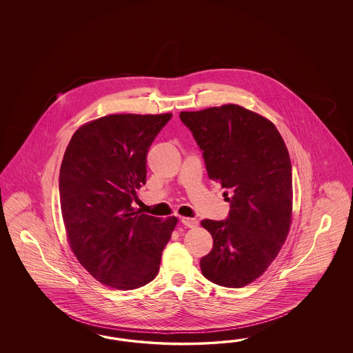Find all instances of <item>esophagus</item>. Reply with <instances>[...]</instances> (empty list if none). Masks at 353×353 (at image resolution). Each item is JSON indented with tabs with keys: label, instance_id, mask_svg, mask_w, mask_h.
Instances as JSON below:
<instances>
[{
	"label": "esophagus",
	"instance_id": "1",
	"mask_svg": "<svg viewBox=\"0 0 353 353\" xmlns=\"http://www.w3.org/2000/svg\"><path fill=\"white\" fill-rule=\"evenodd\" d=\"M181 223L188 228H196L199 225L198 219H194V217H181Z\"/></svg>",
	"mask_w": 353,
	"mask_h": 353
}]
</instances>
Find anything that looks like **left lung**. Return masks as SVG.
<instances>
[{"label":"left lung","mask_w":353,"mask_h":353,"mask_svg":"<svg viewBox=\"0 0 353 353\" xmlns=\"http://www.w3.org/2000/svg\"><path fill=\"white\" fill-rule=\"evenodd\" d=\"M180 119L203 151L208 177L230 203L226 220L201 223L214 238L201 259L202 273L219 286L243 288L267 270L289 234V151L270 120L238 105L182 111Z\"/></svg>","instance_id":"8db88e82"}]
</instances>
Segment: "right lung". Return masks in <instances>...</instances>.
I'll return each instance as SVG.
<instances>
[{"mask_svg":"<svg viewBox=\"0 0 353 353\" xmlns=\"http://www.w3.org/2000/svg\"><path fill=\"white\" fill-rule=\"evenodd\" d=\"M172 114H115L89 121L70 141L59 172L64 228L79 263L112 289L157 277L177 224L132 207L146 183V157Z\"/></svg>","mask_w":353,"mask_h":353,"instance_id":"add662e5","label":"right lung"}]
</instances>
